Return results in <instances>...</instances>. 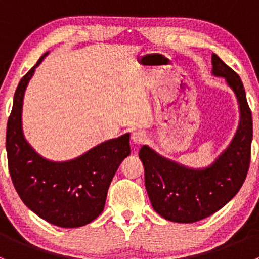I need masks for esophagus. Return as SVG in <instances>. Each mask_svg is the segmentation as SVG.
Listing matches in <instances>:
<instances>
[{"label": "esophagus", "instance_id": "1", "mask_svg": "<svg viewBox=\"0 0 259 259\" xmlns=\"http://www.w3.org/2000/svg\"><path fill=\"white\" fill-rule=\"evenodd\" d=\"M132 140H133V143H134V144L140 145V144H143V143L145 142L146 137H145V134L143 132H135V133H133V134H132Z\"/></svg>", "mask_w": 259, "mask_h": 259}]
</instances>
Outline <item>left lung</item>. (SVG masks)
<instances>
[{
  "instance_id": "8db88e82",
  "label": "left lung",
  "mask_w": 259,
  "mask_h": 259,
  "mask_svg": "<svg viewBox=\"0 0 259 259\" xmlns=\"http://www.w3.org/2000/svg\"><path fill=\"white\" fill-rule=\"evenodd\" d=\"M211 65L213 75L224 77L234 91L241 110L238 130L228 149L205 169L180 165L146 145L139 151L151 205L171 222L194 223L222 209L239 192L249 169L253 121L242 80L215 54Z\"/></svg>"
}]
</instances>
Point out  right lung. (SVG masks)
Wrapping results in <instances>:
<instances>
[{
    "label": "right lung",
    "mask_w": 259,
    "mask_h": 259,
    "mask_svg": "<svg viewBox=\"0 0 259 259\" xmlns=\"http://www.w3.org/2000/svg\"><path fill=\"white\" fill-rule=\"evenodd\" d=\"M18 82L7 121L6 150L15 189L33 213L62 228H77L104 210L108 189L130 154V135L101 143L79 158L55 163L38 155L23 138L21 114L26 86L44 57Z\"/></svg>",
    "instance_id": "right-lung-1"
}]
</instances>
